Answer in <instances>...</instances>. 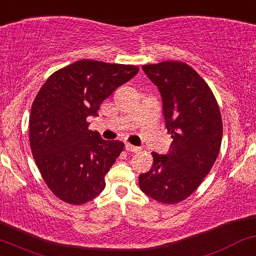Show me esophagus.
Masks as SVG:
<instances>
[{
    "mask_svg": "<svg viewBox=\"0 0 256 256\" xmlns=\"http://www.w3.org/2000/svg\"><path fill=\"white\" fill-rule=\"evenodd\" d=\"M125 150L128 152H134V153H137V152L141 150V148L137 147V146H132L130 143H126L125 144Z\"/></svg>",
    "mask_w": 256,
    "mask_h": 256,
    "instance_id": "obj_1",
    "label": "esophagus"
}]
</instances>
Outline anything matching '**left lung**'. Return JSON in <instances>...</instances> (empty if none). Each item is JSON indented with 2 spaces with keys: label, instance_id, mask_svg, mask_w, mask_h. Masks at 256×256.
<instances>
[{
  "label": "left lung",
  "instance_id": "1",
  "mask_svg": "<svg viewBox=\"0 0 256 256\" xmlns=\"http://www.w3.org/2000/svg\"><path fill=\"white\" fill-rule=\"evenodd\" d=\"M142 69L158 87L172 142L166 154L153 152V165L140 175V188L160 203L175 204L194 192L218 158L220 109L210 87L188 64L170 60Z\"/></svg>",
  "mask_w": 256,
  "mask_h": 256
}]
</instances>
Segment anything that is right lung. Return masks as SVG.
Returning a JSON list of instances; mask_svg holds the SVG:
<instances>
[{"instance_id": "right-lung-1", "label": "right lung", "mask_w": 256, "mask_h": 256, "mask_svg": "<svg viewBox=\"0 0 256 256\" xmlns=\"http://www.w3.org/2000/svg\"><path fill=\"white\" fill-rule=\"evenodd\" d=\"M138 72L134 66L82 60L53 72L34 100L30 147L48 188L69 204H84L104 190L106 175L124 150L88 130L87 118Z\"/></svg>"}]
</instances>
